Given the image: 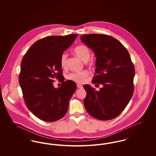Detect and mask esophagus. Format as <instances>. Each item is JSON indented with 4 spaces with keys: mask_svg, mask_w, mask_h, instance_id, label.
<instances>
[{
    "mask_svg": "<svg viewBox=\"0 0 156 156\" xmlns=\"http://www.w3.org/2000/svg\"><path fill=\"white\" fill-rule=\"evenodd\" d=\"M76 86H77V88H80V89H81V88H83L82 85H81V84H79V83H77V84H76Z\"/></svg>",
    "mask_w": 156,
    "mask_h": 156,
    "instance_id": "1",
    "label": "esophagus"
}]
</instances>
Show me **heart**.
I'll return each mask as SVG.
<instances>
[{
    "mask_svg": "<svg viewBox=\"0 0 156 156\" xmlns=\"http://www.w3.org/2000/svg\"><path fill=\"white\" fill-rule=\"evenodd\" d=\"M75 54L80 59L85 62L86 64L92 65L93 64V61L89 58L90 55V52L89 48L84 45H80L76 47L74 50ZM67 54L63 53L61 55L60 62L61 66L62 68H65L66 66L67 59ZM88 75V72L87 71H82L80 72L72 73L68 75V78L71 81L76 82L77 83H82L85 81L86 78Z\"/></svg>",
    "mask_w": 156,
    "mask_h": 156,
    "instance_id": "heart-1",
    "label": "heart"
}]
</instances>
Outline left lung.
Instances as JSON below:
<instances>
[{"label":"left lung","instance_id":"1","mask_svg":"<svg viewBox=\"0 0 156 156\" xmlns=\"http://www.w3.org/2000/svg\"><path fill=\"white\" fill-rule=\"evenodd\" d=\"M80 38L97 58V75L92 82L103 85L99 91L89 85L83 86L87 92L85 108L90 116L98 120L114 119L125 109L133 94L135 71L129 53L118 40L110 36L90 34Z\"/></svg>","mask_w":156,"mask_h":156}]
</instances>
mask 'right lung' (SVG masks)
Instances as JSON below:
<instances>
[{
	"mask_svg": "<svg viewBox=\"0 0 156 156\" xmlns=\"http://www.w3.org/2000/svg\"><path fill=\"white\" fill-rule=\"evenodd\" d=\"M77 37L73 34L41 38L31 45L23 58L19 81L24 102L29 110L42 120L55 122L67 112L76 85L67 80L55 88L53 82L63 78L61 55Z\"/></svg>",
	"mask_w": 156,
	"mask_h": 156,
	"instance_id": "add662e5",
	"label": "right lung"
}]
</instances>
